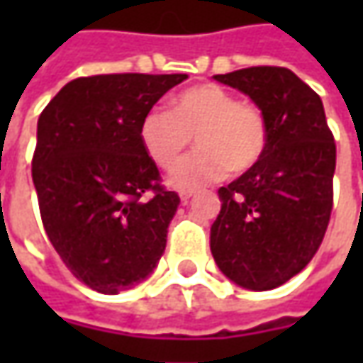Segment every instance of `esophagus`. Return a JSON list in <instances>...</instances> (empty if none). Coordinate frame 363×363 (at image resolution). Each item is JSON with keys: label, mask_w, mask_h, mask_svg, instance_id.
<instances>
[{"label": "esophagus", "mask_w": 363, "mask_h": 363, "mask_svg": "<svg viewBox=\"0 0 363 363\" xmlns=\"http://www.w3.org/2000/svg\"><path fill=\"white\" fill-rule=\"evenodd\" d=\"M194 198V191H182V196H179V200L182 203H189V200Z\"/></svg>", "instance_id": "obj_1"}]
</instances>
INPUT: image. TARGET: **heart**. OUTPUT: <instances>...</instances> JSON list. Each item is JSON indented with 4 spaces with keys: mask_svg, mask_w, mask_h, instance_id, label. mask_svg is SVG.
Wrapping results in <instances>:
<instances>
[{
    "mask_svg": "<svg viewBox=\"0 0 363 363\" xmlns=\"http://www.w3.org/2000/svg\"><path fill=\"white\" fill-rule=\"evenodd\" d=\"M199 151L175 167L169 186L189 189L242 174L257 163L269 139L260 108L238 101L218 84H196L169 99L167 111H149L139 123V141L163 169H172L191 143Z\"/></svg>",
    "mask_w": 363,
    "mask_h": 363,
    "instance_id": "heart-1",
    "label": "heart"
}]
</instances>
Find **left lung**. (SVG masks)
I'll list each match as a JSON object with an SVG mask.
<instances>
[{"label":"left lung","instance_id":"left-lung-1","mask_svg":"<svg viewBox=\"0 0 363 363\" xmlns=\"http://www.w3.org/2000/svg\"><path fill=\"white\" fill-rule=\"evenodd\" d=\"M218 82L246 94L267 119L262 157L218 189L210 250L232 283L271 291L317 252L333 206L335 143L319 94L281 66H252Z\"/></svg>","mask_w":363,"mask_h":363}]
</instances>
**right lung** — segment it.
Masks as SVG:
<instances>
[{"mask_svg": "<svg viewBox=\"0 0 363 363\" xmlns=\"http://www.w3.org/2000/svg\"><path fill=\"white\" fill-rule=\"evenodd\" d=\"M188 74L77 78L38 119L32 179L42 222L64 264L117 295L155 271L179 196L160 186L139 123Z\"/></svg>", "mask_w": 363, "mask_h": 363, "instance_id": "1", "label": "right lung"}]
</instances>
